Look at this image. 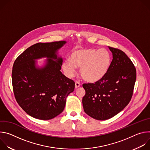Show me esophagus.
<instances>
[{
	"label": "esophagus",
	"mask_w": 150,
	"mask_h": 150,
	"mask_svg": "<svg viewBox=\"0 0 150 150\" xmlns=\"http://www.w3.org/2000/svg\"><path fill=\"white\" fill-rule=\"evenodd\" d=\"M80 85H81V84H80V83H79V82H78V81H76V82H75V88H76L79 87Z\"/></svg>",
	"instance_id": "obj_1"
}]
</instances>
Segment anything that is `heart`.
<instances>
[{
    "mask_svg": "<svg viewBox=\"0 0 150 150\" xmlns=\"http://www.w3.org/2000/svg\"><path fill=\"white\" fill-rule=\"evenodd\" d=\"M111 62V54L107 49L79 47L72 51L70 59L64 60L62 68L67 76L71 78L76 67H80L82 77L88 82H94L105 75Z\"/></svg>",
    "mask_w": 150,
    "mask_h": 150,
    "instance_id": "obj_1",
    "label": "heart"
}]
</instances>
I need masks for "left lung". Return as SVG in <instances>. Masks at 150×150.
<instances>
[{"label": "left lung", "mask_w": 150, "mask_h": 150, "mask_svg": "<svg viewBox=\"0 0 150 150\" xmlns=\"http://www.w3.org/2000/svg\"><path fill=\"white\" fill-rule=\"evenodd\" d=\"M109 49L113 59L105 75L94 83L82 85L84 112L99 120L113 117L129 104L137 78L135 67L127 55L119 49Z\"/></svg>", "instance_id": "8db88e82"}]
</instances>
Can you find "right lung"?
Returning <instances> with one entry per match:
<instances>
[{
    "mask_svg": "<svg viewBox=\"0 0 150 150\" xmlns=\"http://www.w3.org/2000/svg\"><path fill=\"white\" fill-rule=\"evenodd\" d=\"M65 41L38 42L15 60L12 80L15 99L28 115L40 120L52 119L64 110L67 96L74 91L75 82L60 72L62 59L56 52ZM50 59L42 69L35 67L33 60Z\"/></svg>",
    "mask_w": 150,
    "mask_h": 150,
    "instance_id": "1",
    "label": "right lung"
}]
</instances>
